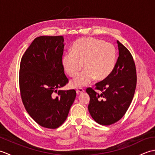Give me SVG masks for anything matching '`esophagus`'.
Listing matches in <instances>:
<instances>
[{
	"label": "esophagus",
	"instance_id": "obj_1",
	"mask_svg": "<svg viewBox=\"0 0 155 155\" xmlns=\"http://www.w3.org/2000/svg\"><path fill=\"white\" fill-rule=\"evenodd\" d=\"M84 90L83 89V88H78L77 89V94H79L83 93H84Z\"/></svg>",
	"mask_w": 155,
	"mask_h": 155
}]
</instances>
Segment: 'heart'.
Instances as JSON below:
<instances>
[{
	"mask_svg": "<svg viewBox=\"0 0 155 155\" xmlns=\"http://www.w3.org/2000/svg\"><path fill=\"white\" fill-rule=\"evenodd\" d=\"M62 65L70 77H75L83 67L85 70L71 82L72 88L84 87L94 78L101 81L113 71L117 61V51L114 46L101 39L82 38L74 42L72 52L62 57Z\"/></svg>",
	"mask_w": 155,
	"mask_h": 155,
	"instance_id": "obj_1",
	"label": "heart"
}]
</instances>
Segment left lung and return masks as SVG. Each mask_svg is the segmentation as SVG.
I'll list each match as a JSON object with an SVG mask.
<instances>
[{
	"label": "left lung",
	"mask_w": 155,
	"mask_h": 155,
	"mask_svg": "<svg viewBox=\"0 0 155 155\" xmlns=\"http://www.w3.org/2000/svg\"><path fill=\"white\" fill-rule=\"evenodd\" d=\"M118 56L112 73L95 84V89L87 88L90 96L88 111L101 125H110L119 120L132 102L137 86L136 67L129 51L117 41Z\"/></svg>",
	"instance_id": "1"
}]
</instances>
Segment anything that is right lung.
<instances>
[{
  "mask_svg": "<svg viewBox=\"0 0 155 155\" xmlns=\"http://www.w3.org/2000/svg\"><path fill=\"white\" fill-rule=\"evenodd\" d=\"M64 47L63 36L38 37L25 51L20 64L23 104L36 123L51 129L67 119L77 95L74 89L58 91L68 83L61 61Z\"/></svg>",
  "mask_w": 155,
  "mask_h": 155,
  "instance_id": "right-lung-1",
  "label": "right lung"
}]
</instances>
